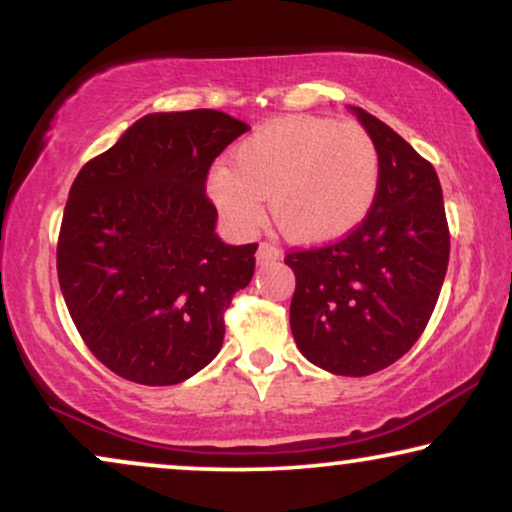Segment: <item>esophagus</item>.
I'll return each mask as SVG.
<instances>
[{
	"mask_svg": "<svg viewBox=\"0 0 512 512\" xmlns=\"http://www.w3.org/2000/svg\"><path fill=\"white\" fill-rule=\"evenodd\" d=\"M279 258V251L272 247V244H268V242H261L258 244V251H256V261L261 263V265H265V263H272V261H277Z\"/></svg>",
	"mask_w": 512,
	"mask_h": 512,
	"instance_id": "obj_1",
	"label": "esophagus"
}]
</instances>
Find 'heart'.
<instances>
[{"instance_id":"b5f03b06","label":"heart","mask_w":512,"mask_h":512,"mask_svg":"<svg viewBox=\"0 0 512 512\" xmlns=\"http://www.w3.org/2000/svg\"><path fill=\"white\" fill-rule=\"evenodd\" d=\"M233 165H216L207 195L235 233H251L268 198L286 240L326 244L354 233L380 191V153L356 123L319 116L277 118L235 146Z\"/></svg>"}]
</instances>
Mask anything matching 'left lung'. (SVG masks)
Segmentation results:
<instances>
[{
	"label": "left lung",
	"instance_id": "8db88e82",
	"mask_svg": "<svg viewBox=\"0 0 512 512\" xmlns=\"http://www.w3.org/2000/svg\"><path fill=\"white\" fill-rule=\"evenodd\" d=\"M380 153V191L366 221L340 242L293 251L291 333L300 354L335 375L391 366L419 340L440 296L447 261L443 188L387 123L349 107Z\"/></svg>",
	"mask_w": 512,
	"mask_h": 512
}]
</instances>
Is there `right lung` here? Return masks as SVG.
<instances>
[{
    "mask_svg": "<svg viewBox=\"0 0 512 512\" xmlns=\"http://www.w3.org/2000/svg\"><path fill=\"white\" fill-rule=\"evenodd\" d=\"M249 125L216 109L158 111L81 167L62 216L58 279L90 352L149 387L179 384L223 345V312L258 244H226L209 165Z\"/></svg>",
    "mask_w": 512,
    "mask_h": 512,
    "instance_id": "add662e5",
    "label": "right lung"
}]
</instances>
